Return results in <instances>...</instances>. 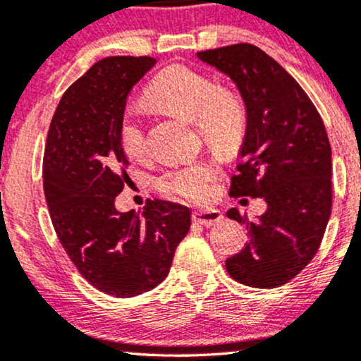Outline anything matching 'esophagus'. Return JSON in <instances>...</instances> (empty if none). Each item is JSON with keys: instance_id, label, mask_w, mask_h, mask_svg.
<instances>
[{"instance_id": "esophagus-1", "label": "esophagus", "mask_w": 361, "mask_h": 361, "mask_svg": "<svg viewBox=\"0 0 361 361\" xmlns=\"http://www.w3.org/2000/svg\"><path fill=\"white\" fill-rule=\"evenodd\" d=\"M223 219L221 211L214 208H206V209H195L193 211V221L203 226H213Z\"/></svg>"}]
</instances>
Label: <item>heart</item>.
Listing matches in <instances>:
<instances>
[{"label":"heart","mask_w":361,"mask_h":361,"mask_svg":"<svg viewBox=\"0 0 361 361\" xmlns=\"http://www.w3.org/2000/svg\"><path fill=\"white\" fill-rule=\"evenodd\" d=\"M145 99L153 105L193 120L211 145L231 152L243 142L247 112L243 100L203 72L186 66H170L148 84ZM118 143L132 160H143L148 153L145 123L135 109H127L118 123ZM218 171L208 163H186L166 170L157 180L165 195L188 201H203L213 191Z\"/></svg>","instance_id":"b5f03b06"}]
</instances>
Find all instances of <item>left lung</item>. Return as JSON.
<instances>
[{
	"label": "left lung",
	"mask_w": 361,
	"mask_h": 361,
	"mask_svg": "<svg viewBox=\"0 0 361 361\" xmlns=\"http://www.w3.org/2000/svg\"><path fill=\"white\" fill-rule=\"evenodd\" d=\"M238 85L247 112L243 161L229 195L264 198L267 211L246 224L249 243L226 259L234 281L274 289L294 279L319 251L331 213V148L320 114L284 67L257 46L198 52Z\"/></svg>",
	"instance_id": "left-lung-1"
}]
</instances>
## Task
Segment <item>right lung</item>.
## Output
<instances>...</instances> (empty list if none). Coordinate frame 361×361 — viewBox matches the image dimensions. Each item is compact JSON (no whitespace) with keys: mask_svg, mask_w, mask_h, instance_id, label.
<instances>
[{"mask_svg":"<svg viewBox=\"0 0 361 361\" xmlns=\"http://www.w3.org/2000/svg\"><path fill=\"white\" fill-rule=\"evenodd\" d=\"M155 62H95L62 95L47 132L42 181L52 226L80 276L114 297L160 284L191 226L190 209L171 201L148 200L142 214L115 209L128 166L118 123L132 87Z\"/></svg>","mask_w":361,"mask_h":361,"instance_id":"add662e5","label":"right lung"}]
</instances>
